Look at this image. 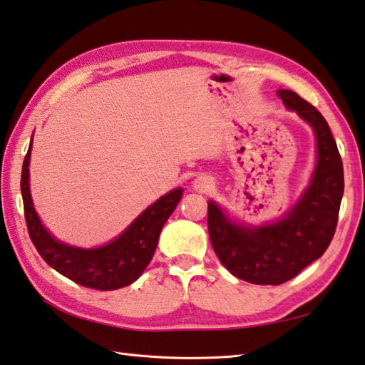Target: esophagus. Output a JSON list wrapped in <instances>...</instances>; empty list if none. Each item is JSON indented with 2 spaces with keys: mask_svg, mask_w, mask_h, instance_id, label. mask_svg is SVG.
Wrapping results in <instances>:
<instances>
[{
  "mask_svg": "<svg viewBox=\"0 0 365 365\" xmlns=\"http://www.w3.org/2000/svg\"><path fill=\"white\" fill-rule=\"evenodd\" d=\"M214 187V182H212V178L207 175H200L195 178L193 182V188L197 191H207Z\"/></svg>",
  "mask_w": 365,
  "mask_h": 365,
  "instance_id": "34e87169",
  "label": "esophagus"
}]
</instances>
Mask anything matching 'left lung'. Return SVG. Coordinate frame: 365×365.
Returning a JSON list of instances; mask_svg holds the SVG:
<instances>
[{
    "label": "left lung",
    "instance_id": "left-lung-1",
    "mask_svg": "<svg viewBox=\"0 0 365 365\" xmlns=\"http://www.w3.org/2000/svg\"><path fill=\"white\" fill-rule=\"evenodd\" d=\"M284 107L309 124L316 137V165L298 201L274 222L252 227L233 222L207 202L212 247L231 274L260 286H279L322 257L335 235L344 190L343 163L324 116L294 91L279 89Z\"/></svg>",
    "mask_w": 365,
    "mask_h": 365
}]
</instances>
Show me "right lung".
Wrapping results in <instances>:
<instances>
[{
    "label": "right lung",
    "mask_w": 365,
    "mask_h": 365,
    "mask_svg": "<svg viewBox=\"0 0 365 365\" xmlns=\"http://www.w3.org/2000/svg\"><path fill=\"white\" fill-rule=\"evenodd\" d=\"M30 156L31 142L22 165L21 190L30 240L43 260L73 282L96 290L121 289L137 281L153 258L161 230L180 202L183 188L148 205L113 241L92 249L76 247L57 241L39 220L30 193Z\"/></svg>",
    "instance_id": "obj_1"
}]
</instances>
